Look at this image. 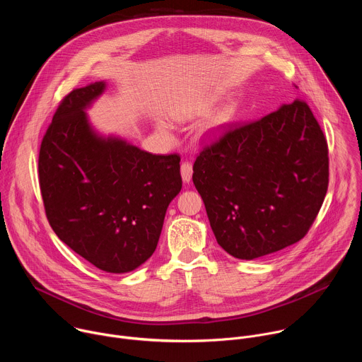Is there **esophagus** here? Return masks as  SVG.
Segmentation results:
<instances>
[{
  "label": "esophagus",
  "instance_id": "obj_1",
  "mask_svg": "<svg viewBox=\"0 0 362 362\" xmlns=\"http://www.w3.org/2000/svg\"><path fill=\"white\" fill-rule=\"evenodd\" d=\"M180 175H182V179L185 183H189L192 180V175H193V168H192V163L189 162H185L182 163V168H180Z\"/></svg>",
  "mask_w": 362,
  "mask_h": 362
}]
</instances>
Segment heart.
<instances>
[{
    "label": "heart",
    "instance_id": "1",
    "mask_svg": "<svg viewBox=\"0 0 362 362\" xmlns=\"http://www.w3.org/2000/svg\"><path fill=\"white\" fill-rule=\"evenodd\" d=\"M211 106H212V100H211V101H206V103H202V105L196 109V112H199V113L208 112V110L211 109ZM229 117H230V115H229L228 110H223V112L218 113V115L211 120V123L208 124V127H206V132H208L211 136L218 134V133L228 124ZM159 130H160L163 134H168V136L170 134V127H169L166 123H159Z\"/></svg>",
    "mask_w": 362,
    "mask_h": 362
}]
</instances>
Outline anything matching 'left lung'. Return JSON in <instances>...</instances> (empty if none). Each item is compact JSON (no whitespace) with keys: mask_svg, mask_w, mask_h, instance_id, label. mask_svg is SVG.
Listing matches in <instances>:
<instances>
[{"mask_svg":"<svg viewBox=\"0 0 362 362\" xmlns=\"http://www.w3.org/2000/svg\"><path fill=\"white\" fill-rule=\"evenodd\" d=\"M328 146L305 101L230 127L193 165L218 243L252 261L300 240L328 189Z\"/></svg>","mask_w":362,"mask_h":362,"instance_id":"obj_1","label":"left lung"}]
</instances>
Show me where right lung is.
<instances>
[{
	"instance_id": "obj_1",
	"label": "right lung",
	"mask_w": 362,
	"mask_h": 362,
	"mask_svg": "<svg viewBox=\"0 0 362 362\" xmlns=\"http://www.w3.org/2000/svg\"><path fill=\"white\" fill-rule=\"evenodd\" d=\"M106 88L95 81L64 97L41 141L38 176L56 235L95 268L126 274L156 250L182 189L180 158L98 133L87 109Z\"/></svg>"
}]
</instances>
